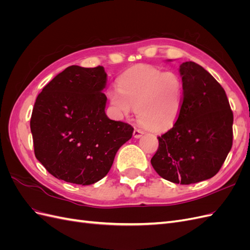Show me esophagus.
I'll return each instance as SVG.
<instances>
[{"label":"esophagus","mask_w":250,"mask_h":250,"mask_svg":"<svg viewBox=\"0 0 250 250\" xmlns=\"http://www.w3.org/2000/svg\"><path fill=\"white\" fill-rule=\"evenodd\" d=\"M143 134H144V131H143V130H141V129H138V128H135L134 131H133V137H134L135 139H139V138H141Z\"/></svg>","instance_id":"1"}]
</instances>
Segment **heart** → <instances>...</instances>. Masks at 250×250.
Masks as SVG:
<instances>
[{"instance_id":"heart-1","label":"heart","mask_w":250,"mask_h":250,"mask_svg":"<svg viewBox=\"0 0 250 250\" xmlns=\"http://www.w3.org/2000/svg\"><path fill=\"white\" fill-rule=\"evenodd\" d=\"M118 86L108 98L120 117L135 108L139 123L149 130L165 131L175 124L184 99L183 80L176 73L138 64L121 75Z\"/></svg>"}]
</instances>
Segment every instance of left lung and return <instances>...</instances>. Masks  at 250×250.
Instances as JSON below:
<instances>
[{"label": "left lung", "instance_id": "1", "mask_svg": "<svg viewBox=\"0 0 250 250\" xmlns=\"http://www.w3.org/2000/svg\"><path fill=\"white\" fill-rule=\"evenodd\" d=\"M179 74L183 106L175 124L157 138L151 165L171 183L190 185L211 178L222 167L232 146L233 115L225 90L201 65L186 62Z\"/></svg>", "mask_w": 250, "mask_h": 250}]
</instances>
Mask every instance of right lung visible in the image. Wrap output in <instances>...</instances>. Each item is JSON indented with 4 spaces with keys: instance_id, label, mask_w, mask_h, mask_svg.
Masks as SVG:
<instances>
[{
    "instance_id": "right-lung-1",
    "label": "right lung",
    "mask_w": 250,
    "mask_h": 250,
    "mask_svg": "<svg viewBox=\"0 0 250 250\" xmlns=\"http://www.w3.org/2000/svg\"><path fill=\"white\" fill-rule=\"evenodd\" d=\"M106 77L100 65H71L36 98L30 121L34 153L58 179L82 186L97 183L132 137L133 127L105 113Z\"/></svg>"
}]
</instances>
